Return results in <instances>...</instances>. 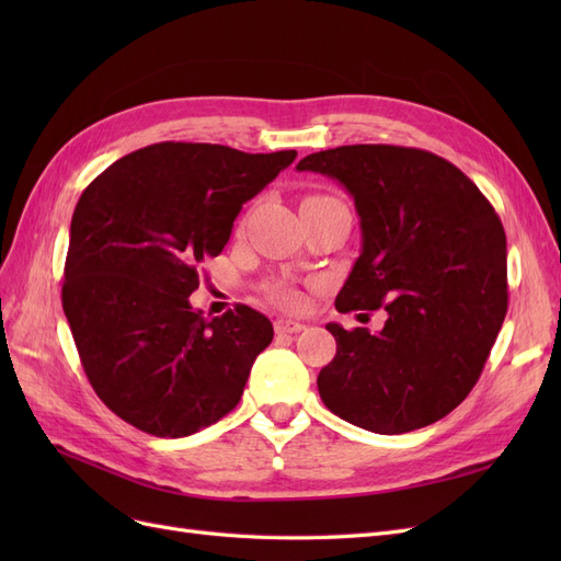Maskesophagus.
<instances>
[{
    "label": "esophagus",
    "instance_id": "esophagus-1",
    "mask_svg": "<svg viewBox=\"0 0 561 561\" xmlns=\"http://www.w3.org/2000/svg\"><path fill=\"white\" fill-rule=\"evenodd\" d=\"M274 330H276L278 334H297V332L304 330V322L290 320V318H276Z\"/></svg>",
    "mask_w": 561,
    "mask_h": 561
}]
</instances>
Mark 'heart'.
Listing matches in <instances>:
<instances>
[{"label": "heart", "mask_w": 561, "mask_h": 561, "mask_svg": "<svg viewBox=\"0 0 561 561\" xmlns=\"http://www.w3.org/2000/svg\"><path fill=\"white\" fill-rule=\"evenodd\" d=\"M274 297H276V301L278 304H283V307H297L299 304V297H297V293H293V290H287V287H280V290H276L274 293Z\"/></svg>", "instance_id": "1"}]
</instances>
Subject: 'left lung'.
Here are the masks:
<instances>
[{
  "instance_id": "8db88e82",
  "label": "left lung",
  "mask_w": 561,
  "mask_h": 561,
  "mask_svg": "<svg viewBox=\"0 0 561 561\" xmlns=\"http://www.w3.org/2000/svg\"><path fill=\"white\" fill-rule=\"evenodd\" d=\"M353 196L363 250L336 311L388 313L383 330L330 322L336 355L318 393L353 426L410 433L478 383L507 311L505 231L470 178L414 147L346 145L297 163Z\"/></svg>"
}]
</instances>
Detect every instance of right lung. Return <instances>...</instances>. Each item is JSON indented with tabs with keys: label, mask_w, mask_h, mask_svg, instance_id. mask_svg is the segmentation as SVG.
<instances>
[{
	"label": "right lung",
	"mask_w": 561,
	"mask_h": 561,
	"mask_svg": "<svg viewBox=\"0 0 561 561\" xmlns=\"http://www.w3.org/2000/svg\"><path fill=\"white\" fill-rule=\"evenodd\" d=\"M295 157L159 142L114 161L83 190L62 311L98 398L130 426L184 437L239 404L274 325L243 304L208 320L190 295L243 203Z\"/></svg>",
	"instance_id": "1"
}]
</instances>
